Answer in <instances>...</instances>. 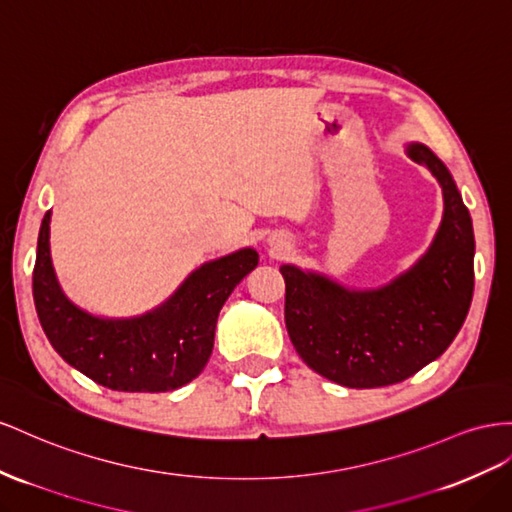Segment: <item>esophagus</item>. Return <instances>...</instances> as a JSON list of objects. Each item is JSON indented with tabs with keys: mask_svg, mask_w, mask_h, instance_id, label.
Segmentation results:
<instances>
[{
	"mask_svg": "<svg viewBox=\"0 0 512 512\" xmlns=\"http://www.w3.org/2000/svg\"><path fill=\"white\" fill-rule=\"evenodd\" d=\"M269 245L273 247V250H284V247L288 245V239H286V234H282V232H273V234H269Z\"/></svg>",
	"mask_w": 512,
	"mask_h": 512,
	"instance_id": "1",
	"label": "esophagus"
}]
</instances>
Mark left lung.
Here are the masks:
<instances>
[{
    "instance_id": "8db88e82",
    "label": "left lung",
    "mask_w": 512,
    "mask_h": 512,
    "mask_svg": "<svg viewBox=\"0 0 512 512\" xmlns=\"http://www.w3.org/2000/svg\"><path fill=\"white\" fill-rule=\"evenodd\" d=\"M441 187L444 215L413 265L377 288H349L325 273L282 265L284 319L295 351L314 372L344 388H383L416 375L444 353L474 295V228L446 163L411 142Z\"/></svg>"
}]
</instances>
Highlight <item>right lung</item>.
Returning a JSON list of instances; mask_svg holds the SVG:
<instances>
[{
  "mask_svg": "<svg viewBox=\"0 0 512 512\" xmlns=\"http://www.w3.org/2000/svg\"><path fill=\"white\" fill-rule=\"evenodd\" d=\"M51 211L38 232L34 306L51 347L88 379L116 392H170L209 362L219 310L258 252L243 247L191 271L157 308L137 316H96L64 295L49 247Z\"/></svg>",
  "mask_w": 512,
  "mask_h": 512,
  "instance_id": "obj_1",
  "label": "right lung"
}]
</instances>
